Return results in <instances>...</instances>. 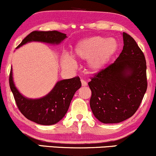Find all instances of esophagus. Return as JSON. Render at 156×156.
I'll use <instances>...</instances> for the list:
<instances>
[{
    "instance_id": "obj_1",
    "label": "esophagus",
    "mask_w": 156,
    "mask_h": 156,
    "mask_svg": "<svg viewBox=\"0 0 156 156\" xmlns=\"http://www.w3.org/2000/svg\"><path fill=\"white\" fill-rule=\"evenodd\" d=\"M80 81H81V84H82V86H83V87H86V86H87V81H85V80H83V79L80 80Z\"/></svg>"
}]
</instances>
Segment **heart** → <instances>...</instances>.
I'll use <instances>...</instances> for the list:
<instances>
[{
  "instance_id": "heart-1",
  "label": "heart",
  "mask_w": 156,
  "mask_h": 156,
  "mask_svg": "<svg viewBox=\"0 0 156 156\" xmlns=\"http://www.w3.org/2000/svg\"><path fill=\"white\" fill-rule=\"evenodd\" d=\"M119 43L114 38L103 37H92L84 39L77 44L73 57L76 59L88 60L87 66L89 70L97 73L101 70L116 54ZM62 65L67 69L75 67V62L72 57L64 55Z\"/></svg>"
}]
</instances>
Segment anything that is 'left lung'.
<instances>
[{
	"mask_svg": "<svg viewBox=\"0 0 156 156\" xmlns=\"http://www.w3.org/2000/svg\"><path fill=\"white\" fill-rule=\"evenodd\" d=\"M124 46L114 63L91 78L90 107L103 123H119L139 108L147 88V65L144 53L136 41L123 32Z\"/></svg>",
	"mask_w": 156,
	"mask_h": 156,
	"instance_id": "obj_1",
	"label": "left lung"
}]
</instances>
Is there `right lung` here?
Listing matches in <instances>:
<instances>
[{
    "label": "right lung",
    "instance_id": "right-lung-1",
    "mask_svg": "<svg viewBox=\"0 0 156 156\" xmlns=\"http://www.w3.org/2000/svg\"><path fill=\"white\" fill-rule=\"evenodd\" d=\"M66 37L65 34L58 31H34L27 36L17 48L32 41L59 44ZM9 86L17 106L27 119L39 125H51L57 123L64 117L73 95L81 87V82L78 76L60 80L46 96L39 99H28L23 96L15 87L11 69Z\"/></svg>",
    "mask_w": 156,
    "mask_h": 156
}]
</instances>
